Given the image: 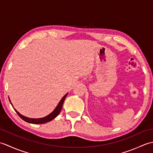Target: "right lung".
I'll use <instances>...</instances> for the list:
<instances>
[{"instance_id": "right-lung-1", "label": "right lung", "mask_w": 153, "mask_h": 153, "mask_svg": "<svg viewBox=\"0 0 153 153\" xmlns=\"http://www.w3.org/2000/svg\"><path fill=\"white\" fill-rule=\"evenodd\" d=\"M67 95H68V93H66V95H65L62 97V99H61L60 102L58 103V106L56 107V108H55L53 110V112H52L50 114H48V116L44 117V118H27V117H25L24 116L20 114H19L16 109H14V110L16 112V113L18 114V115L19 117H20V118L23 120H24L25 122H28V123H35V124H42V123H47V122H51V120H53L54 118H56V117L58 114H59V113L60 112L61 110H62V105H63L64 101L65 99H66ZM9 100H10V99H9ZM10 103H11V102H10ZM11 105H12V103H11Z\"/></svg>"}]
</instances>
